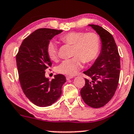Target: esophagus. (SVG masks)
Instances as JSON below:
<instances>
[{
  "instance_id": "esophagus-1",
  "label": "esophagus",
  "mask_w": 134,
  "mask_h": 134,
  "mask_svg": "<svg viewBox=\"0 0 134 134\" xmlns=\"http://www.w3.org/2000/svg\"><path fill=\"white\" fill-rule=\"evenodd\" d=\"M73 76H69V75H67V76H66V79H67V80L71 79L73 78Z\"/></svg>"
}]
</instances>
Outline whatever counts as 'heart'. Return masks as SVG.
<instances>
[{"instance_id": "1", "label": "heart", "mask_w": 134, "mask_h": 134, "mask_svg": "<svg viewBox=\"0 0 134 134\" xmlns=\"http://www.w3.org/2000/svg\"><path fill=\"white\" fill-rule=\"evenodd\" d=\"M63 42L73 45V57L65 59L57 66L56 70L60 74L74 75L82 67L83 62L88 63L97 57L100 48V39L95 32H70L60 37ZM46 52L51 60L57 59V46L54 41L48 42Z\"/></svg>"}]
</instances>
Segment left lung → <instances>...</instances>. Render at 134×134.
Here are the masks:
<instances>
[{"label":"left lung","mask_w":134,"mask_h":134,"mask_svg":"<svg viewBox=\"0 0 134 134\" xmlns=\"http://www.w3.org/2000/svg\"><path fill=\"white\" fill-rule=\"evenodd\" d=\"M99 35L101 51L92 67L83 74L85 84L80 91L84 102L90 107L100 108L107 104L118 86L120 76V55L115 40L110 33L97 25L89 24Z\"/></svg>","instance_id":"1"}]
</instances>
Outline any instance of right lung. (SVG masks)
I'll return each instance as SVG.
<instances>
[{
	"label": "right lung",
	"instance_id": "obj_1",
	"mask_svg": "<svg viewBox=\"0 0 134 134\" xmlns=\"http://www.w3.org/2000/svg\"><path fill=\"white\" fill-rule=\"evenodd\" d=\"M62 30L39 29L22 42L16 55L19 81L24 93L35 105L48 107L59 99L62 87L66 82L62 74L55 75L49 80L45 70L52 66L46 47L55 35Z\"/></svg>",
	"mask_w": 134,
	"mask_h": 134
}]
</instances>
